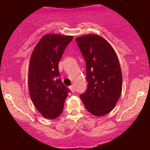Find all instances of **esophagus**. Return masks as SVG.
I'll return each instance as SVG.
<instances>
[{"label":"esophagus","instance_id":"obj_1","mask_svg":"<svg viewBox=\"0 0 150 150\" xmlns=\"http://www.w3.org/2000/svg\"><path fill=\"white\" fill-rule=\"evenodd\" d=\"M69 88H70V90H71V92H75V88H74V86H73V85L70 86Z\"/></svg>","mask_w":150,"mask_h":150}]
</instances>
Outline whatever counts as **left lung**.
<instances>
[{"label":"left lung","mask_w":150,"mask_h":150,"mask_svg":"<svg viewBox=\"0 0 150 150\" xmlns=\"http://www.w3.org/2000/svg\"><path fill=\"white\" fill-rule=\"evenodd\" d=\"M86 62L87 89L80 98L94 116H102L116 106L122 91V74L118 58L111 44L97 34L76 38Z\"/></svg>","instance_id":"8db88e82"}]
</instances>
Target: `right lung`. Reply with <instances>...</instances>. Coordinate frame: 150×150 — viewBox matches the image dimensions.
Instances as JSON below:
<instances>
[{"instance_id": "obj_1", "label": "right lung", "mask_w": 150, "mask_h": 150, "mask_svg": "<svg viewBox=\"0 0 150 150\" xmlns=\"http://www.w3.org/2000/svg\"><path fill=\"white\" fill-rule=\"evenodd\" d=\"M73 36L46 34L40 39L31 56L28 84L31 99L39 112L48 119L63 112L70 89L59 77L58 63Z\"/></svg>"}]
</instances>
